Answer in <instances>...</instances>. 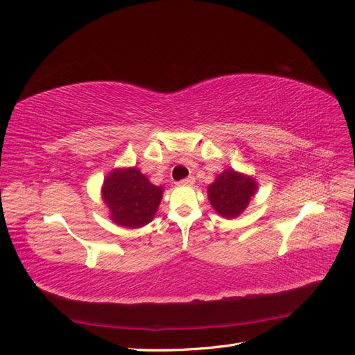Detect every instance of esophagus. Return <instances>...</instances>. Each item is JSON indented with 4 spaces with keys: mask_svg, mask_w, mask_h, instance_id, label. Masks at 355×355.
I'll use <instances>...</instances> for the list:
<instances>
[{
    "mask_svg": "<svg viewBox=\"0 0 355 355\" xmlns=\"http://www.w3.org/2000/svg\"><path fill=\"white\" fill-rule=\"evenodd\" d=\"M194 182H196L194 176H188L187 179L178 182V185H188V187H191V185H194Z\"/></svg>",
    "mask_w": 355,
    "mask_h": 355,
    "instance_id": "34e87169",
    "label": "esophagus"
}]
</instances>
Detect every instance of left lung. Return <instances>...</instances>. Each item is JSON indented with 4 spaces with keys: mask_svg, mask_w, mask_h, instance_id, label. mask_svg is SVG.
<instances>
[{
    "mask_svg": "<svg viewBox=\"0 0 355 355\" xmlns=\"http://www.w3.org/2000/svg\"><path fill=\"white\" fill-rule=\"evenodd\" d=\"M256 191L257 182L252 176L227 168L209 185L207 194L214 211L222 218L234 219L249 206Z\"/></svg>",
    "mask_w": 355,
    "mask_h": 355,
    "instance_id": "1",
    "label": "left lung"
}]
</instances>
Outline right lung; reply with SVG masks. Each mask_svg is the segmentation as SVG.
<instances>
[{
  "instance_id": "obj_1",
  "label": "right lung",
  "mask_w": 355,
  "mask_h": 355,
  "mask_svg": "<svg viewBox=\"0 0 355 355\" xmlns=\"http://www.w3.org/2000/svg\"><path fill=\"white\" fill-rule=\"evenodd\" d=\"M163 187H157L136 167L115 168L102 185V200L110 218L120 227L141 228L158 210Z\"/></svg>"
}]
</instances>
